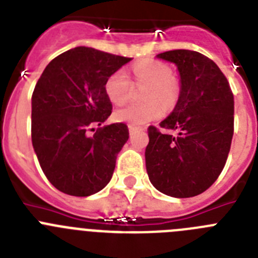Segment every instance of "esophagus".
<instances>
[{"mask_svg": "<svg viewBox=\"0 0 258 258\" xmlns=\"http://www.w3.org/2000/svg\"><path fill=\"white\" fill-rule=\"evenodd\" d=\"M136 131H137V127H136V126H133V125H129V133L133 134Z\"/></svg>", "mask_w": 258, "mask_h": 258, "instance_id": "obj_1", "label": "esophagus"}]
</instances>
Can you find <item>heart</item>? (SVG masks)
Listing matches in <instances>:
<instances>
[{
    "label": "heart",
    "mask_w": 258,
    "mask_h": 258,
    "mask_svg": "<svg viewBox=\"0 0 258 258\" xmlns=\"http://www.w3.org/2000/svg\"><path fill=\"white\" fill-rule=\"evenodd\" d=\"M132 72L137 84H146L142 93L145 102L131 103L117 109L115 112L117 121L141 126L160 117L164 112L163 105L165 109H172L177 104L181 85L178 80L172 76L168 66L161 61L146 59L136 63ZM104 90L109 101L116 106H121L131 98L132 81L124 70H117L106 80Z\"/></svg>",
    "instance_id": "obj_1"
}]
</instances>
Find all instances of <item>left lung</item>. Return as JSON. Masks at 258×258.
Returning <instances> with one entry per match:
<instances>
[{"label":"left lung","mask_w":258,"mask_h":258,"mask_svg":"<svg viewBox=\"0 0 258 258\" xmlns=\"http://www.w3.org/2000/svg\"><path fill=\"white\" fill-rule=\"evenodd\" d=\"M157 58L178 67L181 94L160 122L166 132L154 125L147 129L146 169L160 192L195 197L211 187L226 164L234 134V95L222 71L200 52L170 50Z\"/></svg>","instance_id":"1"}]
</instances>
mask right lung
Instances as JSON below:
<instances>
[{"mask_svg": "<svg viewBox=\"0 0 258 258\" xmlns=\"http://www.w3.org/2000/svg\"><path fill=\"white\" fill-rule=\"evenodd\" d=\"M131 60L79 46L52 59L38 79L32 94V145L46 178L61 192L89 197L112 177L129 131L124 122L101 126L112 112L104 84Z\"/></svg>", "mask_w": 258, "mask_h": 258, "instance_id": "right-lung-1", "label": "right lung"}]
</instances>
